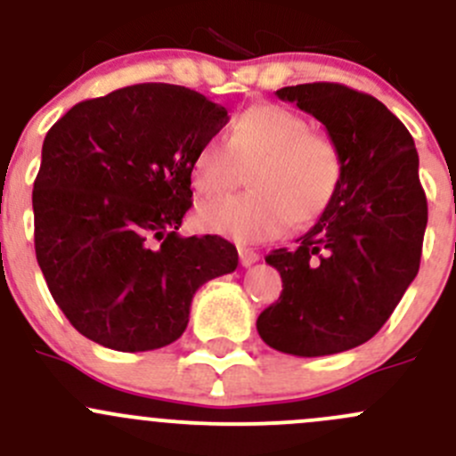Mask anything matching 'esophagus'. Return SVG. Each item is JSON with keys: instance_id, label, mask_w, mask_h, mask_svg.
Masks as SVG:
<instances>
[{"instance_id": "34e87169", "label": "esophagus", "mask_w": 456, "mask_h": 456, "mask_svg": "<svg viewBox=\"0 0 456 456\" xmlns=\"http://www.w3.org/2000/svg\"><path fill=\"white\" fill-rule=\"evenodd\" d=\"M238 256H240V265L242 266H251V265H256L257 260H260V256L256 254V251H251V249H238Z\"/></svg>"}]
</instances>
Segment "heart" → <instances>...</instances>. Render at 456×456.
<instances>
[{"instance_id":"obj_1","label":"heart","mask_w":456,"mask_h":456,"mask_svg":"<svg viewBox=\"0 0 456 456\" xmlns=\"http://www.w3.org/2000/svg\"><path fill=\"white\" fill-rule=\"evenodd\" d=\"M233 156L254 160L251 191L200 202V229L238 242H266L291 223L309 224L335 200L342 183V154L330 136L309 130L293 110L275 103L251 105L232 126L229 142L211 136L191 160V185L218 194L232 183Z\"/></svg>"}]
</instances>
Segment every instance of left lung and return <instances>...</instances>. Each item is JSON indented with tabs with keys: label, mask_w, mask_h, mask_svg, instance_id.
Here are the masks:
<instances>
[{
	"label": "left lung",
	"mask_w": 456,
	"mask_h": 456,
	"mask_svg": "<svg viewBox=\"0 0 456 456\" xmlns=\"http://www.w3.org/2000/svg\"><path fill=\"white\" fill-rule=\"evenodd\" d=\"M275 94L324 123L344 174L297 249L266 256L282 293L256 326L275 351L333 355L369 342L419 271L428 223L419 156L406 126L375 96L326 81Z\"/></svg>",
	"instance_id": "1"
}]
</instances>
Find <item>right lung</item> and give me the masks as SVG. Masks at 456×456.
Returning a JSON list of instances; mask_svg holds the SVG:
<instances>
[{
    "label": "right lung",
    "mask_w": 456,
    "mask_h": 456,
    "mask_svg": "<svg viewBox=\"0 0 456 456\" xmlns=\"http://www.w3.org/2000/svg\"><path fill=\"white\" fill-rule=\"evenodd\" d=\"M227 121L190 87L136 84L81 101L48 130L32 190L35 254L87 339L123 353L167 346L202 284L236 271L224 238L178 236L196 150Z\"/></svg>",
    "instance_id": "obj_1"
}]
</instances>
